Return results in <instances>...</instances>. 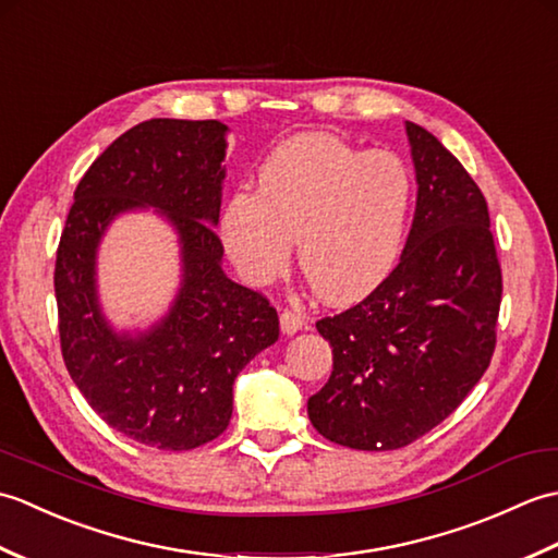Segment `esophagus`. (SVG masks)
<instances>
[{
	"label": "esophagus",
	"mask_w": 558,
	"mask_h": 558,
	"mask_svg": "<svg viewBox=\"0 0 558 558\" xmlns=\"http://www.w3.org/2000/svg\"><path fill=\"white\" fill-rule=\"evenodd\" d=\"M302 326H304V318L300 314H294V312H282L280 314V330L286 336H294L298 330H302Z\"/></svg>",
	"instance_id": "esophagus-1"
}]
</instances>
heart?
I'll use <instances>...</instances> for the list:
<instances>
[{
    "mask_svg": "<svg viewBox=\"0 0 558 558\" xmlns=\"http://www.w3.org/2000/svg\"><path fill=\"white\" fill-rule=\"evenodd\" d=\"M412 177L388 150H357L310 132L268 153L256 194L225 201L220 236L236 272L266 286L288 268L298 236L300 266L328 304L366 298L393 270L405 244Z\"/></svg>",
    "mask_w": 558,
    "mask_h": 558,
    "instance_id": "1",
    "label": "heart"
}]
</instances>
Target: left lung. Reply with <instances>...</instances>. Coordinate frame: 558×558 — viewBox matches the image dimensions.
<instances>
[{
  "instance_id": "1",
  "label": "left lung",
  "mask_w": 558,
  "mask_h": 558,
  "mask_svg": "<svg viewBox=\"0 0 558 558\" xmlns=\"http://www.w3.org/2000/svg\"><path fill=\"white\" fill-rule=\"evenodd\" d=\"M417 206L398 266L369 298L316 324L333 348L306 402L314 429L357 450L432 432L487 372L501 268L480 186L426 129L405 122Z\"/></svg>"
}]
</instances>
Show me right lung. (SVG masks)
I'll return each instance as SVG.
<instances>
[{"mask_svg":"<svg viewBox=\"0 0 558 558\" xmlns=\"http://www.w3.org/2000/svg\"><path fill=\"white\" fill-rule=\"evenodd\" d=\"M230 129L148 120L105 148L74 192L57 248L59 340L71 381L112 429L192 450L232 417V386L278 340V314L222 270L216 234ZM154 208L181 244V288L148 329H117L97 290V248L124 211Z\"/></svg>","mask_w":558,"mask_h":558,"instance_id":"add662e5","label":"right lung"}]
</instances>
